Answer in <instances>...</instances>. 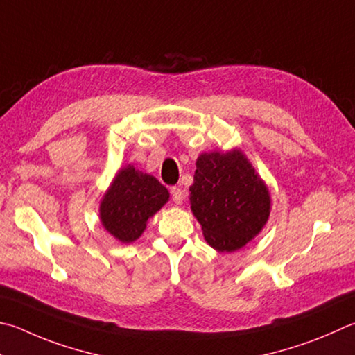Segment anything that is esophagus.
I'll use <instances>...</instances> for the list:
<instances>
[{
  "instance_id": "obj_1",
  "label": "esophagus",
  "mask_w": 355,
  "mask_h": 355,
  "mask_svg": "<svg viewBox=\"0 0 355 355\" xmlns=\"http://www.w3.org/2000/svg\"><path fill=\"white\" fill-rule=\"evenodd\" d=\"M171 196H172V200H173V203H175V205L183 203L184 192H183L182 188H180V186H173V188H171Z\"/></svg>"
}]
</instances>
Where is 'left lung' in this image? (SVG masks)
Returning <instances> with one entry per match:
<instances>
[{
	"label": "left lung",
	"mask_w": 355,
	"mask_h": 355,
	"mask_svg": "<svg viewBox=\"0 0 355 355\" xmlns=\"http://www.w3.org/2000/svg\"><path fill=\"white\" fill-rule=\"evenodd\" d=\"M196 166L189 202L205 241L220 253L243 248L268 222V186L237 147L202 153Z\"/></svg>",
	"instance_id": "8db88e82"
}]
</instances>
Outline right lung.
<instances>
[{"mask_svg": "<svg viewBox=\"0 0 355 355\" xmlns=\"http://www.w3.org/2000/svg\"><path fill=\"white\" fill-rule=\"evenodd\" d=\"M167 202L169 191L155 177L127 164L116 172L102 196L99 218L116 241L132 243L139 239L149 218Z\"/></svg>", "mask_w": 355, "mask_h": 355, "instance_id": "obj_1", "label": "right lung"}]
</instances>
